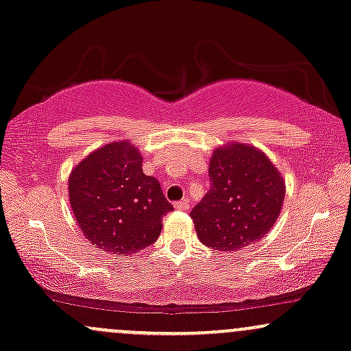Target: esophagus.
Masks as SVG:
<instances>
[{
    "instance_id": "esophagus-1",
    "label": "esophagus",
    "mask_w": 351,
    "mask_h": 351,
    "mask_svg": "<svg viewBox=\"0 0 351 351\" xmlns=\"http://www.w3.org/2000/svg\"><path fill=\"white\" fill-rule=\"evenodd\" d=\"M175 208H176V210H180V211H186L188 208H190V205H188L186 199H182V202L175 203Z\"/></svg>"
}]
</instances>
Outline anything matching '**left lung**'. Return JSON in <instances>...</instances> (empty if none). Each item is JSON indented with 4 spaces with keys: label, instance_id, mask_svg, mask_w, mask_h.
Listing matches in <instances>:
<instances>
[{
    "label": "left lung",
    "instance_id": "1",
    "mask_svg": "<svg viewBox=\"0 0 351 351\" xmlns=\"http://www.w3.org/2000/svg\"><path fill=\"white\" fill-rule=\"evenodd\" d=\"M208 176L210 190L190 213L203 245L240 252L268 234L282 211L285 182L263 152L234 141L219 146Z\"/></svg>",
    "mask_w": 351,
    "mask_h": 351
}]
</instances>
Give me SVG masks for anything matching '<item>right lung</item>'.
Instances as JSON below:
<instances>
[{
  "instance_id": "right-lung-1",
  "label": "right lung",
  "mask_w": 351,
  "mask_h": 351,
  "mask_svg": "<svg viewBox=\"0 0 351 351\" xmlns=\"http://www.w3.org/2000/svg\"><path fill=\"white\" fill-rule=\"evenodd\" d=\"M143 156L130 141H114L90 153L71 169L69 205L90 243L101 252L128 256L161 233L173 210L160 182L143 173Z\"/></svg>"
}]
</instances>
